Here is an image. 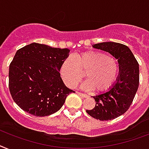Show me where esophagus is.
<instances>
[{
	"mask_svg": "<svg viewBox=\"0 0 149 149\" xmlns=\"http://www.w3.org/2000/svg\"><path fill=\"white\" fill-rule=\"evenodd\" d=\"M77 94H79V95H82V96H83V97L86 98L88 95H86V94H84V93H79V92H77Z\"/></svg>",
	"mask_w": 149,
	"mask_h": 149,
	"instance_id": "1",
	"label": "esophagus"
}]
</instances>
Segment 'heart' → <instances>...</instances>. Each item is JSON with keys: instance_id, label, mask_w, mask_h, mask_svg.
Instances as JSON below:
<instances>
[{"instance_id": "heart-1", "label": "heart", "mask_w": 149, "mask_h": 149, "mask_svg": "<svg viewBox=\"0 0 149 149\" xmlns=\"http://www.w3.org/2000/svg\"><path fill=\"white\" fill-rule=\"evenodd\" d=\"M118 72L116 59L101 51H86L76 57L69 56L60 67V75L67 86L72 88L84 77L83 88L101 93L113 85Z\"/></svg>"}]
</instances>
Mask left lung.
Here are the masks:
<instances>
[{
    "instance_id": "8db88e82",
    "label": "left lung",
    "mask_w": 149,
    "mask_h": 149,
    "mask_svg": "<svg viewBox=\"0 0 149 149\" xmlns=\"http://www.w3.org/2000/svg\"><path fill=\"white\" fill-rule=\"evenodd\" d=\"M94 48L109 52L118 63L119 74L109 91L93 96L95 106L86 112L101 121L112 120L123 115L132 103L139 84V63L127 46L115 42H104Z\"/></svg>"
}]
</instances>
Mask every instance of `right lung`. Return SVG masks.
<instances>
[{"label":"right lung","mask_w":149,"mask_h":149,"mask_svg":"<svg viewBox=\"0 0 149 149\" xmlns=\"http://www.w3.org/2000/svg\"><path fill=\"white\" fill-rule=\"evenodd\" d=\"M68 49L33 43L17 51L9 67V90L16 104L35 116L60 110L74 92L64 85L60 71Z\"/></svg>","instance_id":"right-lung-1"}]
</instances>
